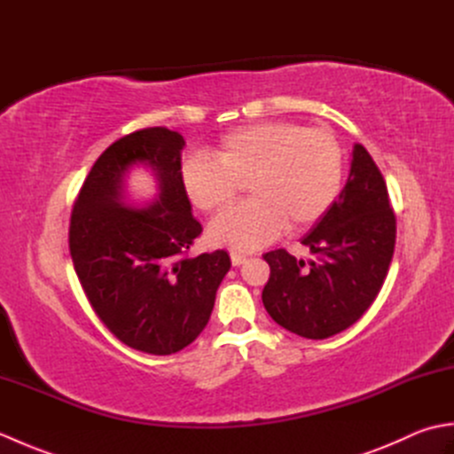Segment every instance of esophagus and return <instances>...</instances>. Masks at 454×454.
Here are the masks:
<instances>
[{
    "label": "esophagus",
    "mask_w": 454,
    "mask_h": 454,
    "mask_svg": "<svg viewBox=\"0 0 454 454\" xmlns=\"http://www.w3.org/2000/svg\"><path fill=\"white\" fill-rule=\"evenodd\" d=\"M230 259H232V265H242V263H246V259H247V255H244V254H239V252H232L230 254Z\"/></svg>",
    "instance_id": "1"
}]
</instances>
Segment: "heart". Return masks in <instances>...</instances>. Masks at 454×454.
<instances>
[{"instance_id":"1","label":"heart","mask_w":454,"mask_h":454,"mask_svg":"<svg viewBox=\"0 0 454 454\" xmlns=\"http://www.w3.org/2000/svg\"><path fill=\"white\" fill-rule=\"evenodd\" d=\"M343 169L341 142L330 129L265 121L224 134L215 156L187 153L179 176L202 212L224 208L247 183L254 199L212 220L208 236L220 246L257 249L285 228L316 224L340 197Z\"/></svg>"}]
</instances>
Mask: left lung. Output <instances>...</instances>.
Segmentation results:
<instances>
[{"label": "left lung", "mask_w": 454, "mask_h": 454, "mask_svg": "<svg viewBox=\"0 0 454 454\" xmlns=\"http://www.w3.org/2000/svg\"><path fill=\"white\" fill-rule=\"evenodd\" d=\"M302 244L314 254L312 262L304 263L286 249L263 255L271 275L262 298L285 330L325 340L353 325L374 302L396 244L387 181L361 144H355L340 197Z\"/></svg>", "instance_id": "8db88e82"}]
</instances>
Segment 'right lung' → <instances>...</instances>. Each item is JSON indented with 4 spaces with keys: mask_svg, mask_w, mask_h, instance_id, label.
Instances as JSON below:
<instances>
[{
    "mask_svg": "<svg viewBox=\"0 0 454 454\" xmlns=\"http://www.w3.org/2000/svg\"><path fill=\"white\" fill-rule=\"evenodd\" d=\"M179 132L142 129L113 142L74 202L70 255L85 296L124 345L150 355L181 351L199 337L230 269L224 249L187 257L202 226L181 185ZM132 162L157 171L160 195L146 209L124 207L121 177Z\"/></svg>",
    "mask_w": 454,
    "mask_h": 454,
    "instance_id": "add662e5",
    "label": "right lung"
}]
</instances>
